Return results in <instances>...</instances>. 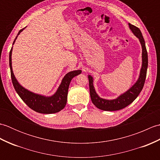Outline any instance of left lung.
Here are the masks:
<instances>
[{"label": "left lung", "instance_id": "8db88e82", "mask_svg": "<svg viewBox=\"0 0 160 160\" xmlns=\"http://www.w3.org/2000/svg\"><path fill=\"white\" fill-rule=\"evenodd\" d=\"M128 26L132 33L139 39L142 46V67L140 75H139L138 79L133 85L129 88L124 93L112 100L104 99L98 96L93 86V78L91 75H89L88 78H89L91 101L95 106L101 110L112 111L122 109L136 99L143 89L148 68V53L147 48H146L145 41L140 29L130 23H128Z\"/></svg>", "mask_w": 160, "mask_h": 160}]
</instances>
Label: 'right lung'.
<instances>
[{
  "mask_svg": "<svg viewBox=\"0 0 160 160\" xmlns=\"http://www.w3.org/2000/svg\"><path fill=\"white\" fill-rule=\"evenodd\" d=\"M25 28H26L20 30L18 33V35H17L14 41L13 42V45H14L16 40L18 38V36ZM12 49L13 47L9 52V67L10 71H11L12 80L16 93L18 94V96L23 100L24 102L28 105L30 108H32V110L40 113H55L63 109L67 104L68 90H69L71 81L75 76L82 73V71L80 69L75 70L67 73L63 77L58 88L52 96H43V95L35 93L23 87L18 82L14 74H13L12 65Z\"/></svg>",
  "mask_w": 160,
  "mask_h": 160,
  "instance_id": "obj_1",
  "label": "right lung"
}]
</instances>
